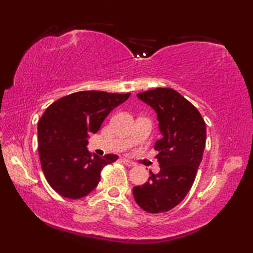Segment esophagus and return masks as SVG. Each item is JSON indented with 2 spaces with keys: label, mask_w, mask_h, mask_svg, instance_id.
<instances>
[{
  "label": "esophagus",
  "mask_w": 253,
  "mask_h": 253,
  "mask_svg": "<svg viewBox=\"0 0 253 253\" xmlns=\"http://www.w3.org/2000/svg\"><path fill=\"white\" fill-rule=\"evenodd\" d=\"M123 162H124V164H126V166H127V167H129V168H131V167H135V166H136V163H135V162L130 161V160H127V159H123Z\"/></svg>",
  "instance_id": "obj_1"
}]
</instances>
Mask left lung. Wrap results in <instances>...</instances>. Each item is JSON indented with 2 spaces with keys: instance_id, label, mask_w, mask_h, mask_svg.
I'll return each instance as SVG.
<instances>
[{
  "instance_id": "left-lung-1",
  "label": "left lung",
  "mask_w": 253,
  "mask_h": 253,
  "mask_svg": "<svg viewBox=\"0 0 253 253\" xmlns=\"http://www.w3.org/2000/svg\"><path fill=\"white\" fill-rule=\"evenodd\" d=\"M137 97L158 114L162 138L154 148L161 170L150 181L133 188L138 206L147 213H164L179 205L190 190L203 159L206 124L192 103L171 87H156Z\"/></svg>"
}]
</instances>
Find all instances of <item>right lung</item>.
<instances>
[{
    "mask_svg": "<svg viewBox=\"0 0 253 253\" xmlns=\"http://www.w3.org/2000/svg\"><path fill=\"white\" fill-rule=\"evenodd\" d=\"M129 95L80 91L56 100L43 112L38 122L39 159L47 182L57 194L71 199L89 195L103 168L117 161L115 154L92 155L86 138Z\"/></svg>",
    "mask_w": 253,
    "mask_h": 253,
    "instance_id": "add662e5",
    "label": "right lung"
}]
</instances>
